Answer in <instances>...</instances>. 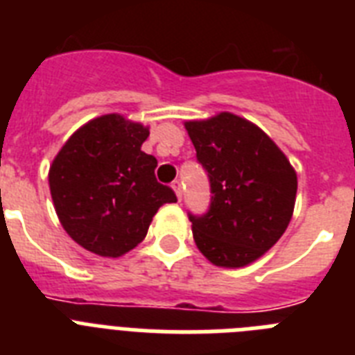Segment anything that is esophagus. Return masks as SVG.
<instances>
[{"instance_id": "esophagus-1", "label": "esophagus", "mask_w": 355, "mask_h": 355, "mask_svg": "<svg viewBox=\"0 0 355 355\" xmlns=\"http://www.w3.org/2000/svg\"><path fill=\"white\" fill-rule=\"evenodd\" d=\"M173 189L177 193L178 200H182V182H180V180H175V182H173Z\"/></svg>"}]
</instances>
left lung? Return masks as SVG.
<instances>
[{
	"label": "left lung",
	"instance_id": "1",
	"mask_svg": "<svg viewBox=\"0 0 355 355\" xmlns=\"http://www.w3.org/2000/svg\"><path fill=\"white\" fill-rule=\"evenodd\" d=\"M186 130L213 195L207 213H189L196 247L218 267L252 263L293 218L296 171L267 133L233 113L189 121Z\"/></svg>",
	"mask_w": 355,
	"mask_h": 355
}]
</instances>
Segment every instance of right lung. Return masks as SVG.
<instances>
[{
	"mask_svg": "<svg viewBox=\"0 0 355 355\" xmlns=\"http://www.w3.org/2000/svg\"><path fill=\"white\" fill-rule=\"evenodd\" d=\"M150 130L119 113L86 122L62 146L49 173L59 222L73 242L104 258L144 240L160 205L177 202L155 178L157 159L141 150Z\"/></svg>",
	"mask_w": 355,
	"mask_h": 355,
	"instance_id": "1",
	"label": "right lung"
}]
</instances>
